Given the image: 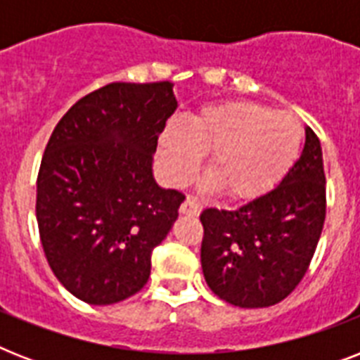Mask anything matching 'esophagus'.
Masks as SVG:
<instances>
[{
    "label": "esophagus",
    "instance_id": "1",
    "mask_svg": "<svg viewBox=\"0 0 360 360\" xmlns=\"http://www.w3.org/2000/svg\"><path fill=\"white\" fill-rule=\"evenodd\" d=\"M200 203H198L196 198L192 196H186V200L181 203V213L183 214H188V217H196L200 213Z\"/></svg>",
    "mask_w": 360,
    "mask_h": 360
}]
</instances>
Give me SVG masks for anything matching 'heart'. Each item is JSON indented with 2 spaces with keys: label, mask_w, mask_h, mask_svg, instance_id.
I'll list each match as a JSON object with an SVG mask.
<instances>
[{
  "label": "heart",
  "mask_w": 360,
  "mask_h": 360,
  "mask_svg": "<svg viewBox=\"0 0 360 360\" xmlns=\"http://www.w3.org/2000/svg\"><path fill=\"white\" fill-rule=\"evenodd\" d=\"M301 123L269 106L236 101L207 106L186 124H168L158 162L174 185H186L209 155V183L237 202L265 196L284 181L301 155Z\"/></svg>",
  "instance_id": "obj_1"
}]
</instances>
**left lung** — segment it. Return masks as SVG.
Instances as JSON below:
<instances>
[{
	"label": "left lung",
	"instance_id": "8db88e82",
	"mask_svg": "<svg viewBox=\"0 0 360 360\" xmlns=\"http://www.w3.org/2000/svg\"><path fill=\"white\" fill-rule=\"evenodd\" d=\"M301 157L276 188L237 209L209 207L202 269L214 295L240 308L284 301L312 262L325 222L323 153L304 129Z\"/></svg>",
	"mask_w": 360,
	"mask_h": 360
}]
</instances>
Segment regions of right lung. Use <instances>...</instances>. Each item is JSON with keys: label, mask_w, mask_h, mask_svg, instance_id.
<instances>
[{"label": "right lung", "mask_w": 360, "mask_h": 360, "mask_svg": "<svg viewBox=\"0 0 360 360\" xmlns=\"http://www.w3.org/2000/svg\"><path fill=\"white\" fill-rule=\"evenodd\" d=\"M175 108L172 82H115L80 98L48 140L37 224L48 265L80 301L114 304L147 284L153 248L185 200L153 177Z\"/></svg>", "instance_id": "right-lung-1"}]
</instances>
